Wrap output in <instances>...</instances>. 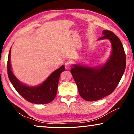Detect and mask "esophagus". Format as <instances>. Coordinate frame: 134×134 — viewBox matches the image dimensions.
Returning <instances> with one entry per match:
<instances>
[{"instance_id":"esophagus-1","label":"esophagus","mask_w":134,"mask_h":134,"mask_svg":"<svg viewBox=\"0 0 134 134\" xmlns=\"http://www.w3.org/2000/svg\"><path fill=\"white\" fill-rule=\"evenodd\" d=\"M64 66L66 70H69L70 68L71 67V63L70 62H66L64 64Z\"/></svg>"}]
</instances>
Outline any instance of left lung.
Here are the masks:
<instances>
[{"mask_svg":"<svg viewBox=\"0 0 134 134\" xmlns=\"http://www.w3.org/2000/svg\"><path fill=\"white\" fill-rule=\"evenodd\" d=\"M99 40L108 39L112 52L108 62L100 67L73 65L70 70L80 96L86 101H96L110 94L116 89L126 67V55L119 38L110 31L103 30Z\"/></svg>","mask_w":134,"mask_h":134,"instance_id":"8db88e82","label":"left lung"}]
</instances>
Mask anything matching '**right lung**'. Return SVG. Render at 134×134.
Masks as SVG:
<instances>
[{
  "label": "right lung",
  "instance_id": "right-lung-1",
  "mask_svg": "<svg viewBox=\"0 0 134 134\" xmlns=\"http://www.w3.org/2000/svg\"><path fill=\"white\" fill-rule=\"evenodd\" d=\"M10 58V49L8 59V75L10 82L18 93L27 101L35 104H45L53 101L57 92L60 74L65 70L64 65H62L54 71L41 85L37 87H29L20 82L13 74L11 70Z\"/></svg>",
  "mask_w": 134,
  "mask_h": 134
}]
</instances>
